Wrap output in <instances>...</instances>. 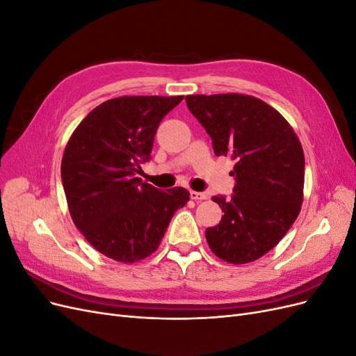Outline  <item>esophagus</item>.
Returning a JSON list of instances; mask_svg holds the SVG:
<instances>
[{"label": "esophagus", "mask_w": 356, "mask_h": 356, "mask_svg": "<svg viewBox=\"0 0 356 356\" xmlns=\"http://www.w3.org/2000/svg\"><path fill=\"white\" fill-rule=\"evenodd\" d=\"M190 197L193 200H204L208 197V195H204V193H199V191H190Z\"/></svg>", "instance_id": "1"}]
</instances>
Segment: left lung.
I'll return each mask as SVG.
<instances>
[{
	"mask_svg": "<svg viewBox=\"0 0 356 356\" xmlns=\"http://www.w3.org/2000/svg\"><path fill=\"white\" fill-rule=\"evenodd\" d=\"M215 156L234 160L233 195L213 196L224 215L207 229L212 252L232 264L263 257L294 224L303 202L305 154L293 127L270 105L238 93L188 95Z\"/></svg>",
	"mask_w": 356,
	"mask_h": 356,
	"instance_id": "obj_1",
	"label": "left lung"
}]
</instances>
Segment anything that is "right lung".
<instances>
[{"label":"right lung","instance_id":"1","mask_svg":"<svg viewBox=\"0 0 356 356\" xmlns=\"http://www.w3.org/2000/svg\"><path fill=\"white\" fill-rule=\"evenodd\" d=\"M182 96H122L96 106L77 126L60 177L72 221L96 251L120 263L152 255L177 209L182 187L161 191L136 175L152 159L154 135Z\"/></svg>","mask_w":356,"mask_h":356}]
</instances>
